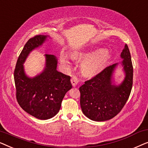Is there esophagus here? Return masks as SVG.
<instances>
[{
	"mask_svg": "<svg viewBox=\"0 0 148 148\" xmlns=\"http://www.w3.org/2000/svg\"><path fill=\"white\" fill-rule=\"evenodd\" d=\"M71 84L73 85V86H75L79 82V79H78L77 77H76V76L72 77L71 79Z\"/></svg>",
	"mask_w": 148,
	"mask_h": 148,
	"instance_id": "1",
	"label": "esophagus"
}]
</instances>
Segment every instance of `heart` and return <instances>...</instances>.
<instances>
[{
    "mask_svg": "<svg viewBox=\"0 0 148 148\" xmlns=\"http://www.w3.org/2000/svg\"><path fill=\"white\" fill-rule=\"evenodd\" d=\"M105 49H98L88 53H77L73 58L78 60H88L82 66L83 72L86 75H93L100 71L106 64L108 56Z\"/></svg>",
    "mask_w": 148,
    "mask_h": 148,
    "instance_id": "b5f03b06",
    "label": "heart"
}]
</instances>
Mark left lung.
<instances>
[{"mask_svg": "<svg viewBox=\"0 0 148 148\" xmlns=\"http://www.w3.org/2000/svg\"><path fill=\"white\" fill-rule=\"evenodd\" d=\"M125 72V80L119 86L112 85V75L116 64L104 68L79 88L82 112L91 120L104 121L119 114L126 104L133 86V68L126 44L121 52Z\"/></svg>", "mask_w": 148, "mask_h": 148, "instance_id": "8db88e82", "label": "left lung"}]
</instances>
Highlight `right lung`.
Returning <instances> with one entry per match:
<instances>
[{"mask_svg": "<svg viewBox=\"0 0 148 148\" xmlns=\"http://www.w3.org/2000/svg\"><path fill=\"white\" fill-rule=\"evenodd\" d=\"M46 36L36 35L24 46L14 71L16 98L18 104L28 114L46 120L59 111L64 95L71 88V77L56 71L57 60L52 54H46V64L44 72L34 78L25 75L23 64L30 52L41 46Z\"/></svg>", "mask_w": 148, "mask_h": 148, "instance_id": "right-lung-1", "label": "right lung"}]
</instances>
